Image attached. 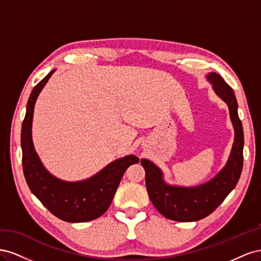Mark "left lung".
I'll return each mask as SVG.
<instances>
[{
	"label": "left lung",
	"mask_w": 261,
	"mask_h": 261,
	"mask_svg": "<svg viewBox=\"0 0 261 261\" xmlns=\"http://www.w3.org/2000/svg\"><path fill=\"white\" fill-rule=\"evenodd\" d=\"M206 78L217 96L226 103L234 128V143L224 167L206 183L185 187L167 183L158 165L148 159L140 160L146 171L150 200L163 217L178 222L198 221L215 211L238 184L243 169L244 133L235 93L219 74L211 72Z\"/></svg>",
	"instance_id": "1"
}]
</instances>
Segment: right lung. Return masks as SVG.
<instances>
[{
	"instance_id": "right-lung-1",
	"label": "right lung",
	"mask_w": 261,
	"mask_h": 261,
	"mask_svg": "<svg viewBox=\"0 0 261 261\" xmlns=\"http://www.w3.org/2000/svg\"><path fill=\"white\" fill-rule=\"evenodd\" d=\"M55 69L46 75L30 93L21 126L22 170L27 184L43 206L66 222H87L108 210L125 171L139 162L134 154L109 163L96 174L83 180H63L45 169L33 141V118L36 101Z\"/></svg>"
}]
</instances>
